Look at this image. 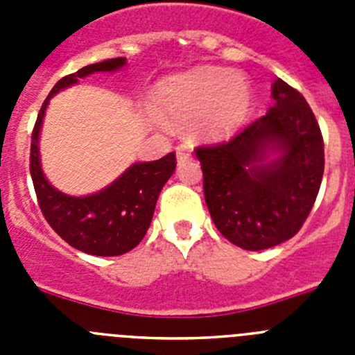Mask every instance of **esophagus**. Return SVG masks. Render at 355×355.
<instances>
[{
  "instance_id": "1",
  "label": "esophagus",
  "mask_w": 355,
  "mask_h": 355,
  "mask_svg": "<svg viewBox=\"0 0 355 355\" xmlns=\"http://www.w3.org/2000/svg\"><path fill=\"white\" fill-rule=\"evenodd\" d=\"M175 155H178V163H180V165L192 158V156H190V153H188L184 147H178V149H175Z\"/></svg>"
}]
</instances>
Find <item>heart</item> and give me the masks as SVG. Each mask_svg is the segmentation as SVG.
<instances>
[{
    "label": "heart",
    "mask_w": 355,
    "mask_h": 355,
    "mask_svg": "<svg viewBox=\"0 0 355 355\" xmlns=\"http://www.w3.org/2000/svg\"><path fill=\"white\" fill-rule=\"evenodd\" d=\"M250 99V87L241 74L199 67L163 81L155 94V106L163 117L181 124L193 122L197 135L218 140L241 126Z\"/></svg>",
    "instance_id": "heart-1"
}]
</instances>
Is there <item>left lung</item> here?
<instances>
[{"instance_id": "left-lung-1", "label": "left lung", "mask_w": 355, "mask_h": 355, "mask_svg": "<svg viewBox=\"0 0 355 355\" xmlns=\"http://www.w3.org/2000/svg\"><path fill=\"white\" fill-rule=\"evenodd\" d=\"M272 97L266 115L229 142L196 149L209 215L222 236L245 250L299 233L324 175V139L304 96L275 80Z\"/></svg>"}]
</instances>
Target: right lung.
<instances>
[{
	"label": "right lung",
	"mask_w": 355,
	"mask_h": 355,
	"mask_svg": "<svg viewBox=\"0 0 355 355\" xmlns=\"http://www.w3.org/2000/svg\"><path fill=\"white\" fill-rule=\"evenodd\" d=\"M122 65H126V58H110L85 65L74 74L62 78L46 97L31 133L30 174L40 211L55 233L69 245L92 256H121L142 241L153 220L163 184L174 174L175 155L168 153L156 162L135 163L101 192L72 197L58 192L46 180L40 167L39 133L46 106L56 92L92 72H114Z\"/></svg>",
	"instance_id": "obj_1"
}]
</instances>
